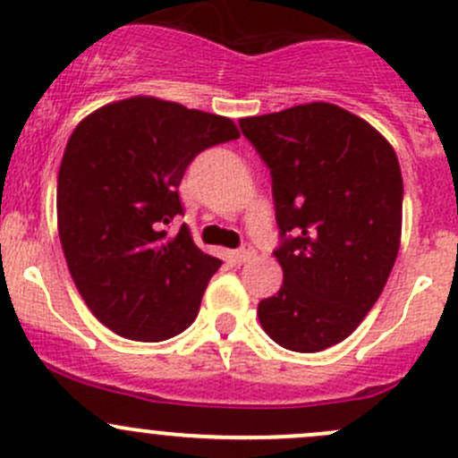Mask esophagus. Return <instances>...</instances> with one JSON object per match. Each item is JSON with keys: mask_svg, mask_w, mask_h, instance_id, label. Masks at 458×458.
Listing matches in <instances>:
<instances>
[{"mask_svg": "<svg viewBox=\"0 0 458 458\" xmlns=\"http://www.w3.org/2000/svg\"><path fill=\"white\" fill-rule=\"evenodd\" d=\"M233 258H235V262H240V264L249 262V260H253V258H256V249H253L251 244H242L240 249H235Z\"/></svg>", "mask_w": 458, "mask_h": 458, "instance_id": "obj_1", "label": "esophagus"}]
</instances>
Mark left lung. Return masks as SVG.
I'll list each match as a JSON object with an SVG mask.
<instances>
[{
  "instance_id": "obj_1",
  "label": "left lung",
  "mask_w": 458,
  "mask_h": 458,
  "mask_svg": "<svg viewBox=\"0 0 458 458\" xmlns=\"http://www.w3.org/2000/svg\"><path fill=\"white\" fill-rule=\"evenodd\" d=\"M271 169L284 280L258 304L264 333L318 352L355 331L379 300L402 244L403 181L370 123L313 101L240 119Z\"/></svg>"
}]
</instances>
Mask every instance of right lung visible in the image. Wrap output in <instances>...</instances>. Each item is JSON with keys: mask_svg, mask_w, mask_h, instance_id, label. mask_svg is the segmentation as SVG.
Segmentation results:
<instances>
[{"mask_svg": "<svg viewBox=\"0 0 458 458\" xmlns=\"http://www.w3.org/2000/svg\"><path fill=\"white\" fill-rule=\"evenodd\" d=\"M227 116L157 97L107 103L70 136L56 182V227L70 276L94 318L136 342H163L196 319L220 268L182 225L178 185L211 145L238 139Z\"/></svg>", "mask_w": 458, "mask_h": 458, "instance_id": "1", "label": "right lung"}]
</instances>
